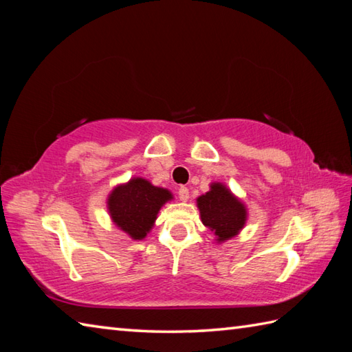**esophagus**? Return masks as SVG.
Listing matches in <instances>:
<instances>
[{
	"mask_svg": "<svg viewBox=\"0 0 352 352\" xmlns=\"http://www.w3.org/2000/svg\"><path fill=\"white\" fill-rule=\"evenodd\" d=\"M177 193H178V198H180L182 201H188L189 199V189L184 188V186H180Z\"/></svg>",
	"mask_w": 352,
	"mask_h": 352,
	"instance_id": "esophagus-1",
	"label": "esophagus"
}]
</instances>
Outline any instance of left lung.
Segmentation results:
<instances>
[{"instance_id":"8db88e82","label":"left lung","mask_w":352,"mask_h":352,"mask_svg":"<svg viewBox=\"0 0 352 352\" xmlns=\"http://www.w3.org/2000/svg\"><path fill=\"white\" fill-rule=\"evenodd\" d=\"M198 208L201 221L218 236L219 242L236 236L246 219L243 204L222 184H212L210 192L198 198Z\"/></svg>"}]
</instances>
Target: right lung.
<instances>
[{"label":"right lung","instance_id":"1","mask_svg":"<svg viewBox=\"0 0 352 352\" xmlns=\"http://www.w3.org/2000/svg\"><path fill=\"white\" fill-rule=\"evenodd\" d=\"M169 190L155 188L144 178H134L119 186L109 198V212L118 227L133 239H144L157 218L160 207L170 199Z\"/></svg>","mask_w":352,"mask_h":352}]
</instances>
